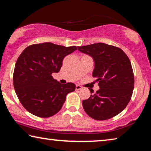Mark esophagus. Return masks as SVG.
<instances>
[{"instance_id":"34e87169","label":"esophagus","mask_w":151,"mask_h":151,"mask_svg":"<svg viewBox=\"0 0 151 151\" xmlns=\"http://www.w3.org/2000/svg\"><path fill=\"white\" fill-rule=\"evenodd\" d=\"M82 88V86L78 85H76V90H81V89Z\"/></svg>"}]
</instances>
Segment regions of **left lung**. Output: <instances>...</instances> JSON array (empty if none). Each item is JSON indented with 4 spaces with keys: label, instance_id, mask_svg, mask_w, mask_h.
I'll return each instance as SVG.
<instances>
[{
    "label": "left lung",
    "instance_id": "left-lung-1",
    "mask_svg": "<svg viewBox=\"0 0 151 151\" xmlns=\"http://www.w3.org/2000/svg\"><path fill=\"white\" fill-rule=\"evenodd\" d=\"M93 57V76L100 89L83 101L86 113L96 121L111 119L121 112L131 100L134 79L131 61L124 51L114 46L95 43L78 47ZM91 93H94L89 88Z\"/></svg>",
    "mask_w": 151,
    "mask_h": 151
}]
</instances>
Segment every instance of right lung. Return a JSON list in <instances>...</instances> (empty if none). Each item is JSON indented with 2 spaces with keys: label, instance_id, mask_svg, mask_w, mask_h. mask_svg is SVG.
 Masks as SVG:
<instances>
[{
  "label": "right lung",
  "instance_id": "1",
  "mask_svg": "<svg viewBox=\"0 0 151 151\" xmlns=\"http://www.w3.org/2000/svg\"><path fill=\"white\" fill-rule=\"evenodd\" d=\"M76 47H65L52 42L27 47L18 58L13 74L16 94L24 109L34 115L48 118L62 108L68 93L75 90L74 83L63 85L53 78L66 55Z\"/></svg>",
  "mask_w": 151,
  "mask_h": 151
}]
</instances>
